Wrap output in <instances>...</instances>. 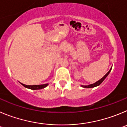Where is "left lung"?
<instances>
[{"mask_svg":"<svg viewBox=\"0 0 127 127\" xmlns=\"http://www.w3.org/2000/svg\"><path fill=\"white\" fill-rule=\"evenodd\" d=\"M111 68L110 70H109V71H108V73H106V75H105L103 77H102V78H101V79L99 80V81L96 82H95V83H93V84H91V85H82V86L83 87H84V88H92V87H96V86H98V85H100V83H101L102 82H103L105 78H106L107 77V76H108V75H109V73H110L111 70Z\"/></svg>","mask_w":127,"mask_h":127,"instance_id":"8db88e82","label":"left lung"}]
</instances>
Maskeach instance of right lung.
<instances>
[{"label":"right lung","mask_w":127,"mask_h":127,"mask_svg":"<svg viewBox=\"0 0 127 127\" xmlns=\"http://www.w3.org/2000/svg\"><path fill=\"white\" fill-rule=\"evenodd\" d=\"M21 84H22L25 87L32 89V90H38V89H44V88H45V87H47L48 85V83H47V84H44V85H25V84H23V83H21Z\"/></svg>","instance_id":"add662e5"}]
</instances>
